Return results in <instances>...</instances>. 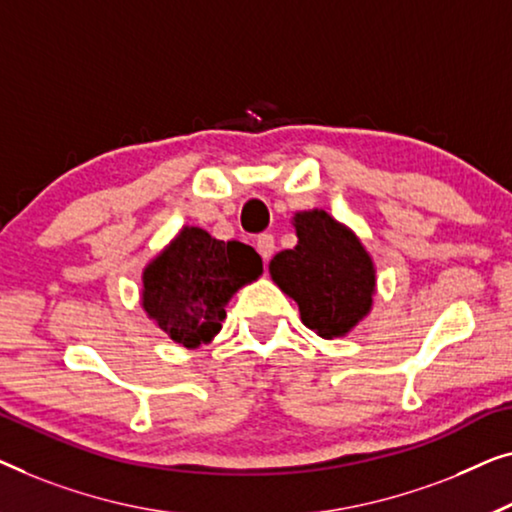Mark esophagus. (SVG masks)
<instances>
[{"label": "esophagus", "mask_w": 512, "mask_h": 512, "mask_svg": "<svg viewBox=\"0 0 512 512\" xmlns=\"http://www.w3.org/2000/svg\"><path fill=\"white\" fill-rule=\"evenodd\" d=\"M273 250H276V241H273V236L271 234H259L257 236V253L262 255L266 262H269Z\"/></svg>", "instance_id": "esophagus-1"}]
</instances>
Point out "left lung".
I'll list each match as a JSON object with an SVG mask.
<instances>
[{"label":"left lung","instance_id":"8db88e82","mask_svg":"<svg viewBox=\"0 0 512 512\" xmlns=\"http://www.w3.org/2000/svg\"><path fill=\"white\" fill-rule=\"evenodd\" d=\"M297 246L271 259L273 283L297 301L301 322L322 338L345 336L369 315L376 266L355 232L327 211L294 213Z\"/></svg>","mask_w":512,"mask_h":512}]
</instances>
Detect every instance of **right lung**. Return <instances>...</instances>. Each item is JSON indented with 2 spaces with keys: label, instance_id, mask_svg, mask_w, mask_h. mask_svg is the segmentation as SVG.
I'll use <instances>...</instances> for the list:
<instances>
[{
  "label": "right lung",
  "instance_id": "right-lung-1",
  "mask_svg": "<svg viewBox=\"0 0 512 512\" xmlns=\"http://www.w3.org/2000/svg\"><path fill=\"white\" fill-rule=\"evenodd\" d=\"M259 273L262 257L246 243L183 227L143 269L141 306L171 341L199 348L222 329L229 299Z\"/></svg>",
  "mask_w": 512,
  "mask_h": 512
}]
</instances>
